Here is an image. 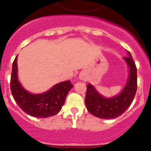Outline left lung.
Wrapping results in <instances>:
<instances>
[{"instance_id": "8db88e82", "label": "left lung", "mask_w": 151, "mask_h": 151, "mask_svg": "<svg viewBox=\"0 0 151 151\" xmlns=\"http://www.w3.org/2000/svg\"><path fill=\"white\" fill-rule=\"evenodd\" d=\"M124 57L129 67V76L125 88L116 97L106 98L96 91L91 84L87 85L85 105L88 111L101 119H115L119 116L132 104L137 91V68L130 52Z\"/></svg>"}]
</instances>
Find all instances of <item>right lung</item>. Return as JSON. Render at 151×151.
Returning <instances> with one entry per match:
<instances>
[{"label":"right lung","instance_id":"right-lung-1","mask_svg":"<svg viewBox=\"0 0 151 151\" xmlns=\"http://www.w3.org/2000/svg\"><path fill=\"white\" fill-rule=\"evenodd\" d=\"M17 61V56L13 63L10 90L18 106L28 115L37 118H46L57 114L65 103L68 92L73 87L71 82H60L42 94H31L19 82Z\"/></svg>","mask_w":151,"mask_h":151}]
</instances>
